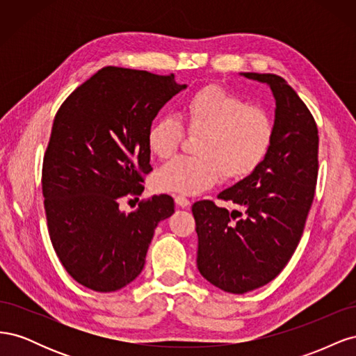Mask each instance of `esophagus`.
<instances>
[{"mask_svg": "<svg viewBox=\"0 0 356 356\" xmlns=\"http://www.w3.org/2000/svg\"><path fill=\"white\" fill-rule=\"evenodd\" d=\"M175 203L178 204V207H181V208H188L190 204H191V202L187 197H184V196H177L175 197Z\"/></svg>", "mask_w": 356, "mask_h": 356, "instance_id": "1", "label": "esophagus"}]
</instances>
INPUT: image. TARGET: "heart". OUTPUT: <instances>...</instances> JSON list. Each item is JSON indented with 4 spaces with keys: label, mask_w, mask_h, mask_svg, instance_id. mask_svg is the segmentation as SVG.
Instances as JSON below:
<instances>
[{
    "label": "heart",
    "mask_w": 356,
    "mask_h": 356,
    "mask_svg": "<svg viewBox=\"0 0 356 356\" xmlns=\"http://www.w3.org/2000/svg\"><path fill=\"white\" fill-rule=\"evenodd\" d=\"M181 115L190 132L202 134L196 148L199 156H178L166 161L154 175L160 191L199 195L215 184L220 170L230 179L248 177L270 152L275 136L270 114L218 86H207L190 95ZM182 136L184 126L179 118L161 115L148 129V149L166 159L178 148Z\"/></svg>",
    "instance_id": "obj_1"
}]
</instances>
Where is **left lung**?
I'll return each mask as SVG.
<instances>
[{"mask_svg":"<svg viewBox=\"0 0 356 356\" xmlns=\"http://www.w3.org/2000/svg\"><path fill=\"white\" fill-rule=\"evenodd\" d=\"M241 75L273 93L270 152L252 174L218 195L238 209L229 212L211 200L191 208L199 272L232 294L260 288L282 272L303 234L318 178V127L297 92L275 74Z\"/></svg>","mask_w":356,"mask_h":356,"instance_id":"left-lung-1","label":"left lung"}]
</instances>
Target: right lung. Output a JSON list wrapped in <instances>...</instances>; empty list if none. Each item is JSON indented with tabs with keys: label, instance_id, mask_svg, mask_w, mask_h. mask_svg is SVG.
Returning a JSON list of instances; mask_svg holds the SVG:
<instances>
[{
	"label": "right lung",
	"instance_id": "add662e5",
	"mask_svg": "<svg viewBox=\"0 0 356 356\" xmlns=\"http://www.w3.org/2000/svg\"><path fill=\"white\" fill-rule=\"evenodd\" d=\"M187 89L174 74L105 67L60 105L42 161L49 234L65 270L98 293L139 276L154 230L174 199L153 196L124 213L118 202L141 195L149 165L147 134L157 113Z\"/></svg>",
	"mask_w": 356,
	"mask_h": 356
}]
</instances>
